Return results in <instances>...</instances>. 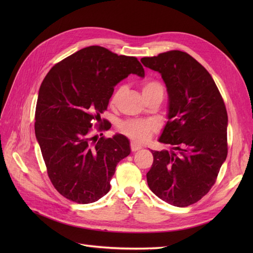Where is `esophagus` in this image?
Wrapping results in <instances>:
<instances>
[{"label": "esophagus", "mask_w": 253, "mask_h": 253, "mask_svg": "<svg viewBox=\"0 0 253 253\" xmlns=\"http://www.w3.org/2000/svg\"><path fill=\"white\" fill-rule=\"evenodd\" d=\"M129 147H131V150H132L133 152L138 151V150H140V149L142 148L139 143H137V142H135V141H132L131 143H129Z\"/></svg>", "instance_id": "obj_1"}]
</instances>
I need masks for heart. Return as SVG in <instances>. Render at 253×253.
<instances>
[{
    "instance_id": "b5f03b06",
    "label": "heart",
    "mask_w": 253,
    "mask_h": 253,
    "mask_svg": "<svg viewBox=\"0 0 253 253\" xmlns=\"http://www.w3.org/2000/svg\"><path fill=\"white\" fill-rule=\"evenodd\" d=\"M125 91V86L120 85L116 89L114 90V93L111 96L110 104L112 106H115ZM141 91L143 97L148 96L155 91H164L163 85L156 80H148L142 83L141 85ZM119 131L127 136L128 138H131L135 141L144 142L150 139L152 134L157 129V126L153 121L150 120H143V119H128L121 121L118 125Z\"/></svg>"
}]
</instances>
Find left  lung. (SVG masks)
Returning <instances> with one entry per match:
<instances>
[{
	"label": "left lung",
	"instance_id": "1",
	"mask_svg": "<svg viewBox=\"0 0 253 253\" xmlns=\"http://www.w3.org/2000/svg\"><path fill=\"white\" fill-rule=\"evenodd\" d=\"M141 62L162 74L169 114L159 141L172 151H152L147 173L152 192L176 207L193 205L209 192L228 154V115L209 72L189 53L169 50Z\"/></svg>",
	"mask_w": 253,
	"mask_h": 253
}]
</instances>
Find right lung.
Returning a JSON list of instances; mask_svg holds the SVG:
<instances>
[{
	"label": "right lung",
	"instance_id": "right-lung-1",
	"mask_svg": "<svg viewBox=\"0 0 253 253\" xmlns=\"http://www.w3.org/2000/svg\"><path fill=\"white\" fill-rule=\"evenodd\" d=\"M129 74L144 77L138 59L94 45L60 61L45 76L35 133L52 186L67 200L89 204L104 196L117 164L131 152L124 135L91 134L94 122L98 132L111 127L100 115L114 86Z\"/></svg>",
	"mask_w": 253,
	"mask_h": 253
}]
</instances>
